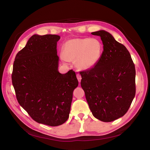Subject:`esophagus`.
Returning <instances> with one entry per match:
<instances>
[{
  "instance_id": "esophagus-1",
  "label": "esophagus",
  "mask_w": 150,
  "mask_h": 150,
  "mask_svg": "<svg viewBox=\"0 0 150 150\" xmlns=\"http://www.w3.org/2000/svg\"><path fill=\"white\" fill-rule=\"evenodd\" d=\"M76 78H77L78 81L80 82L81 81V79H82L81 75H80V74H77V75H76Z\"/></svg>"
}]
</instances>
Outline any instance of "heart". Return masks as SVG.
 Returning <instances> with one entry per match:
<instances>
[{"instance_id": "b5f03b06", "label": "heart", "mask_w": 150, "mask_h": 150, "mask_svg": "<svg viewBox=\"0 0 150 150\" xmlns=\"http://www.w3.org/2000/svg\"><path fill=\"white\" fill-rule=\"evenodd\" d=\"M103 52L101 42L96 38H78L66 41L62 47L64 59L76 60L77 68L88 70L94 67L99 62Z\"/></svg>"}]
</instances>
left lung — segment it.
<instances>
[{"label":"left lung","mask_w":150,"mask_h":150,"mask_svg":"<svg viewBox=\"0 0 150 150\" xmlns=\"http://www.w3.org/2000/svg\"><path fill=\"white\" fill-rule=\"evenodd\" d=\"M101 37L103 52L93 68L80 72L81 85L93 115L109 122L125 115L135 96V68L125 46L104 30L91 33Z\"/></svg>","instance_id":"left-lung-1"}]
</instances>
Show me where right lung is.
Masks as SVG:
<instances>
[{"label":"right lung","mask_w":150,"mask_h":150,"mask_svg":"<svg viewBox=\"0 0 150 150\" xmlns=\"http://www.w3.org/2000/svg\"><path fill=\"white\" fill-rule=\"evenodd\" d=\"M57 35L34 34L16 54L12 81L21 106L35 122L56 126L68 119L73 91L78 85L75 72L58 71Z\"/></svg>","instance_id":"obj_1"}]
</instances>
